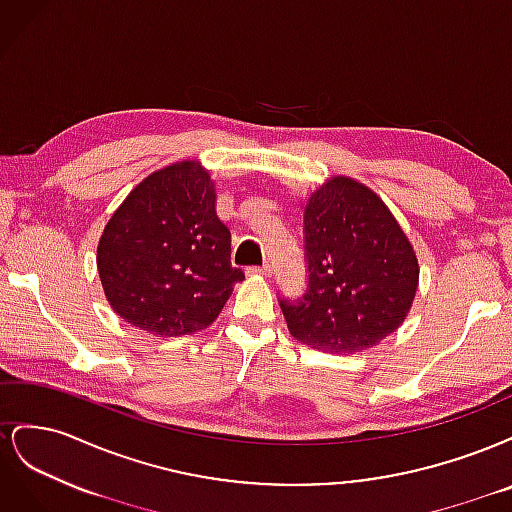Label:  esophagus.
I'll return each instance as SVG.
<instances>
[{
    "label": "esophagus",
    "mask_w": 512,
    "mask_h": 512,
    "mask_svg": "<svg viewBox=\"0 0 512 512\" xmlns=\"http://www.w3.org/2000/svg\"><path fill=\"white\" fill-rule=\"evenodd\" d=\"M250 273H254V275H262V277H271V275H273V267H271L269 262H267V265H262V267H252V269H250Z\"/></svg>",
    "instance_id": "34e87169"
}]
</instances>
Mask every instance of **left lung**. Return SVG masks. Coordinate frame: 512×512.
Returning <instances> with one entry per match:
<instances>
[{
  "instance_id": "1",
  "label": "left lung",
  "mask_w": 512,
  "mask_h": 512,
  "mask_svg": "<svg viewBox=\"0 0 512 512\" xmlns=\"http://www.w3.org/2000/svg\"><path fill=\"white\" fill-rule=\"evenodd\" d=\"M307 288L280 299L290 335L322 352L374 348L406 314L418 286L412 245L363 183L335 177L305 203Z\"/></svg>"
}]
</instances>
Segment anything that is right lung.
<instances>
[{"instance_id":"add662e5","label":"right lung","mask_w":512,"mask_h":512,"mask_svg":"<svg viewBox=\"0 0 512 512\" xmlns=\"http://www.w3.org/2000/svg\"><path fill=\"white\" fill-rule=\"evenodd\" d=\"M98 271L108 303L134 327L160 337L209 327L245 275L230 265L207 170L179 162L138 183L102 232Z\"/></svg>"}]
</instances>
